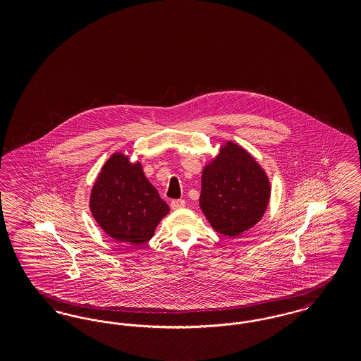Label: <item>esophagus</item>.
<instances>
[{"label": "esophagus", "instance_id": "esophagus-1", "mask_svg": "<svg viewBox=\"0 0 361 361\" xmlns=\"http://www.w3.org/2000/svg\"><path fill=\"white\" fill-rule=\"evenodd\" d=\"M185 206V200L184 199H174L171 202V207L173 209H178V208H183Z\"/></svg>", "mask_w": 361, "mask_h": 361}]
</instances>
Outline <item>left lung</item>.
Returning a JSON list of instances; mask_svg holds the SVG:
<instances>
[{
    "label": "left lung",
    "mask_w": 361,
    "mask_h": 361,
    "mask_svg": "<svg viewBox=\"0 0 361 361\" xmlns=\"http://www.w3.org/2000/svg\"><path fill=\"white\" fill-rule=\"evenodd\" d=\"M269 180L255 158L228 142L202 174L200 207L215 231L237 237L264 215Z\"/></svg>",
    "instance_id": "obj_1"
}]
</instances>
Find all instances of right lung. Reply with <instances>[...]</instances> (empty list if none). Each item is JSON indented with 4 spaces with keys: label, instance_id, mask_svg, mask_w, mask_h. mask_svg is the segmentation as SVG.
<instances>
[{
    "label": "right lung",
    "instance_id": "right-lung-1",
    "mask_svg": "<svg viewBox=\"0 0 361 361\" xmlns=\"http://www.w3.org/2000/svg\"><path fill=\"white\" fill-rule=\"evenodd\" d=\"M90 211L109 237L137 246L153 237L169 206L145 177L140 164L133 165L118 153L105 162L94 183Z\"/></svg>",
    "mask_w": 361,
    "mask_h": 361
}]
</instances>
